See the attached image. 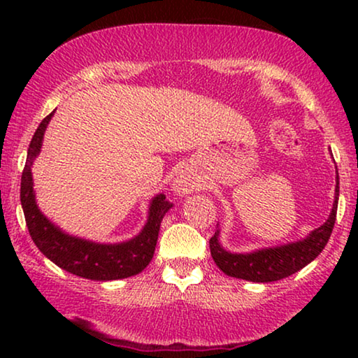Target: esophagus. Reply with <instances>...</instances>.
<instances>
[{
	"label": "esophagus",
	"mask_w": 358,
	"mask_h": 358,
	"mask_svg": "<svg viewBox=\"0 0 358 358\" xmlns=\"http://www.w3.org/2000/svg\"><path fill=\"white\" fill-rule=\"evenodd\" d=\"M195 184H197V182H195L194 176L187 173V171H182V173H180L178 178H176L174 184H173V189H174L176 194L184 195V194H189L190 190H194Z\"/></svg>",
	"instance_id": "obj_1"
}]
</instances>
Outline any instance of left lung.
I'll use <instances>...</instances> for the list:
<instances>
[{
  "instance_id": "1",
  "label": "left lung",
  "mask_w": 358,
  "mask_h": 358,
  "mask_svg": "<svg viewBox=\"0 0 358 358\" xmlns=\"http://www.w3.org/2000/svg\"><path fill=\"white\" fill-rule=\"evenodd\" d=\"M337 200H339V174H337L336 197L331 215L324 224L316 228L301 241L288 243L283 246L259 249L249 254H233L224 251L218 243V229L210 238V252L220 271L229 277L243 278L249 282H275L282 280L292 273L301 271L311 261L320 256L322 249L329 241L332 228L336 223Z\"/></svg>"
}]
</instances>
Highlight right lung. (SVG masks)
<instances>
[{
    "mask_svg": "<svg viewBox=\"0 0 358 358\" xmlns=\"http://www.w3.org/2000/svg\"><path fill=\"white\" fill-rule=\"evenodd\" d=\"M53 115L48 114L37 127L27 150V161L21 178V205L32 241L43 256L73 275L91 280H117L136 275L153 259L161 222L173 207L164 194L156 195L150 203L148 222L138 236L119 244H97L70 236L43 217L36 203L31 166L42 148L45 129Z\"/></svg>",
    "mask_w": 358,
    "mask_h": 358,
    "instance_id": "1",
    "label": "right lung"
}]
</instances>
